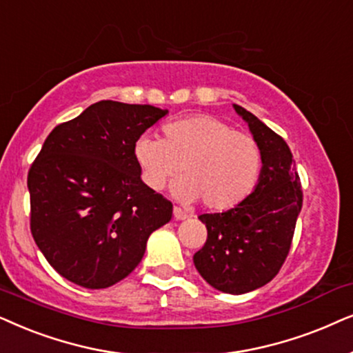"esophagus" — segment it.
<instances>
[{
	"label": "esophagus",
	"instance_id": "34e87169",
	"mask_svg": "<svg viewBox=\"0 0 353 353\" xmlns=\"http://www.w3.org/2000/svg\"><path fill=\"white\" fill-rule=\"evenodd\" d=\"M172 214H174V219H177V221H184V219H187V213H185V211H182L181 208H177V206H174Z\"/></svg>",
	"mask_w": 353,
	"mask_h": 353
}]
</instances>
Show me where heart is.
I'll return each instance as SVG.
<instances>
[{"label": "heart", "mask_w": 353, "mask_h": 353, "mask_svg": "<svg viewBox=\"0 0 353 353\" xmlns=\"http://www.w3.org/2000/svg\"><path fill=\"white\" fill-rule=\"evenodd\" d=\"M163 132L164 139L142 134L134 142V159L150 189H163L182 168L185 176L171 192L185 203L201 199L206 208L223 211L252 194L261 153L250 135L210 114L169 122Z\"/></svg>", "instance_id": "heart-1"}]
</instances>
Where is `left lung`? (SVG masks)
<instances>
[{
  "mask_svg": "<svg viewBox=\"0 0 353 353\" xmlns=\"http://www.w3.org/2000/svg\"><path fill=\"white\" fill-rule=\"evenodd\" d=\"M234 110L258 143L261 171L245 200L223 213L199 216L208 239L194 263L211 288L241 295L263 288L279 272L302 210V185L284 139L242 106Z\"/></svg>",
  "mask_w": 353,
  "mask_h": 353,
  "instance_id": "left-lung-1",
  "label": "left lung"
}]
</instances>
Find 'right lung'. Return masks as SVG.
I'll use <instances>...</instances> for the list:
<instances>
[{
	"label": "right lung",
	"mask_w": 353,
	"mask_h": 353,
	"mask_svg": "<svg viewBox=\"0 0 353 353\" xmlns=\"http://www.w3.org/2000/svg\"><path fill=\"white\" fill-rule=\"evenodd\" d=\"M168 114L103 100L56 125L32 164L30 231L63 278L87 289L119 283L142 261L172 203L140 177L134 142Z\"/></svg>",
	"instance_id": "obj_1"
}]
</instances>
